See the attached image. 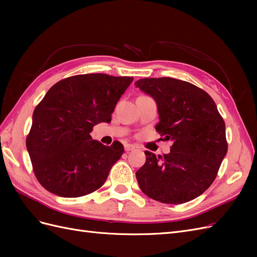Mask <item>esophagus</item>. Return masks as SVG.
<instances>
[{
    "label": "esophagus",
    "mask_w": 257,
    "mask_h": 257,
    "mask_svg": "<svg viewBox=\"0 0 257 257\" xmlns=\"http://www.w3.org/2000/svg\"><path fill=\"white\" fill-rule=\"evenodd\" d=\"M124 149H125L126 152H128V151L134 150L135 149V146L134 145H131V144H125V145H124Z\"/></svg>",
    "instance_id": "1"
}]
</instances>
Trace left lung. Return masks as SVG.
<instances>
[{"mask_svg": "<svg viewBox=\"0 0 257 257\" xmlns=\"http://www.w3.org/2000/svg\"><path fill=\"white\" fill-rule=\"evenodd\" d=\"M135 85L157 102L155 130L174 142L164 157L145 151L146 163L136 173L139 188L164 204L198 197L214 181L227 152L225 123L214 100L196 85L169 77L139 79Z\"/></svg>", "mask_w": 257, "mask_h": 257, "instance_id": "8db88e82", "label": "left lung"}]
</instances>
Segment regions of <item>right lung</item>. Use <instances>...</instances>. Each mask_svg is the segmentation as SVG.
I'll return each instance as SVG.
<instances>
[{"label": "right lung", "instance_id": "1", "mask_svg": "<svg viewBox=\"0 0 257 257\" xmlns=\"http://www.w3.org/2000/svg\"><path fill=\"white\" fill-rule=\"evenodd\" d=\"M133 77L76 75L53 84L33 112L27 149L35 177L61 197H80L104 184L124 152L92 139L93 126L109 123Z\"/></svg>", "mask_w": 257, "mask_h": 257}]
</instances>
